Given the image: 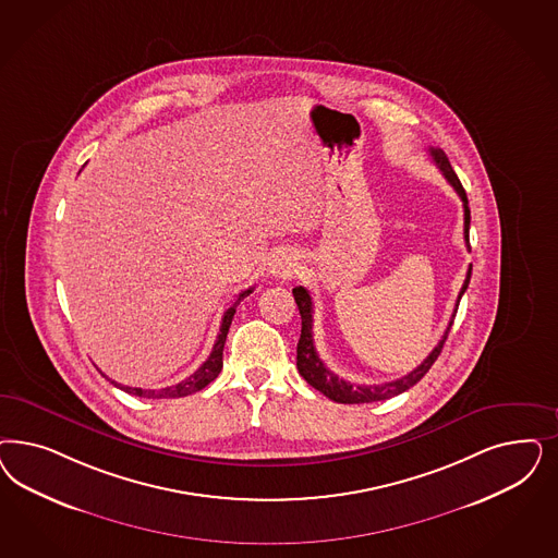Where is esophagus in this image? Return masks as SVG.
<instances>
[{
  "label": "esophagus",
  "mask_w": 558,
  "mask_h": 558,
  "mask_svg": "<svg viewBox=\"0 0 558 558\" xmlns=\"http://www.w3.org/2000/svg\"><path fill=\"white\" fill-rule=\"evenodd\" d=\"M295 267H298L295 258L288 252H281L270 260V275L279 277V279H286V277H291L295 272Z\"/></svg>",
  "instance_id": "34e87169"
}]
</instances>
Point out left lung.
Wrapping results in <instances>:
<instances>
[{"instance_id":"8db88e82","label":"left lung","mask_w":558,"mask_h":558,"mask_svg":"<svg viewBox=\"0 0 558 558\" xmlns=\"http://www.w3.org/2000/svg\"><path fill=\"white\" fill-rule=\"evenodd\" d=\"M429 154H432L433 162L437 163V168L441 170V174L446 177V180L453 186V191L458 193V197L462 198L464 203V240H466V246L470 248V207H468V197L462 182L458 179V174L453 172L448 156L444 154V149L439 147H429ZM470 275H472V267L468 269L466 279H464V286L460 289V295H458V302H456V310L451 314L450 324L441 337V341L437 342V347L433 349L432 353L427 355V360L423 361L418 367H414L411 374L402 376V378L392 379V381H384V384H374V386H360V384H351V381H344L339 378L337 374H332L324 361L318 357V351L314 347V307H312V298H310V291L302 286L293 288V298H295V304L300 310V316H302V335H300V341H298V369H300V376L306 379L307 384L312 388H316L318 392H323L326 398L335 400V402H341V404H363V402H378V400H386V398H392V396L402 395L404 390L413 388L416 381H421V378L432 369L433 363L439 357L441 349H444V342L450 335L451 324L456 318V312H458V304L464 295V291L468 289L470 283Z\"/></svg>"}]
</instances>
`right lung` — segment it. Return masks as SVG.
I'll return each mask as SVG.
<instances>
[{
    "instance_id": "add662e5",
    "label": "right lung",
    "mask_w": 558,
    "mask_h": 558,
    "mask_svg": "<svg viewBox=\"0 0 558 558\" xmlns=\"http://www.w3.org/2000/svg\"><path fill=\"white\" fill-rule=\"evenodd\" d=\"M251 293L252 288L242 291V293L235 298L234 304L226 310V314H223V318H221V328H219V335H217V341L216 344H214L211 355L207 357V361L198 367L197 372H195L191 378L182 379L177 386H168V388H162V390L131 388V386L117 384L114 379H110L117 388L125 390L129 395L142 396V398H180V396H189L193 395V392H198V390H203L207 384H211V381L219 376V372H221V367H223V344H226V337H228L232 318H234L235 307H238V304H240L246 295H251Z\"/></svg>"
}]
</instances>
